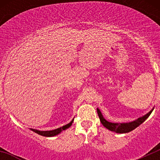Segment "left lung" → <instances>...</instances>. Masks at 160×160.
Listing matches in <instances>:
<instances>
[{"label":"left lung","instance_id":"obj_1","mask_svg":"<svg viewBox=\"0 0 160 160\" xmlns=\"http://www.w3.org/2000/svg\"><path fill=\"white\" fill-rule=\"evenodd\" d=\"M154 109H152V111L148 112V114H146L143 116L140 117V118H137L135 121H132V122H124V123H114V122H108L105 118H103L102 114L101 111H99V109L97 108V112L98 114V117L100 118V121H101L102 124L106 128H107L108 130L111 131H114L116 133H120V134H123V133H128L130 131H133L134 129H135L136 128H138V126L142 124V122L150 116V114H152V111Z\"/></svg>","mask_w":160,"mask_h":160}]
</instances>
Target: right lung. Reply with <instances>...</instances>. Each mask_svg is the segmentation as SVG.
<instances>
[{
    "label": "right lung",
    "mask_w": 160,
    "mask_h": 160,
    "mask_svg": "<svg viewBox=\"0 0 160 160\" xmlns=\"http://www.w3.org/2000/svg\"><path fill=\"white\" fill-rule=\"evenodd\" d=\"M73 119L72 120L70 123L66 124V125L63 126V127H62V128H58V129L53 130V131H38V130H36V129H30V130L32 131H34L35 133H37V134H38V135H42V136L53 137V136H55V135H58V134H60L62 131H65L66 129L70 128V126L72 125V123H73Z\"/></svg>",
    "instance_id": "add662e5"
}]
</instances>
